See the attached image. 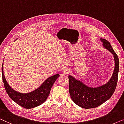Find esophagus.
<instances>
[{"instance_id":"esophagus-1","label":"esophagus","mask_w":124,"mask_h":124,"mask_svg":"<svg viewBox=\"0 0 124 124\" xmlns=\"http://www.w3.org/2000/svg\"><path fill=\"white\" fill-rule=\"evenodd\" d=\"M71 73V71L69 69H65L63 70V74L64 75H68L70 74Z\"/></svg>"}]
</instances>
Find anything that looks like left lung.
I'll use <instances>...</instances> for the list:
<instances>
[{"label": "left lung", "instance_id": "left-lung-1", "mask_svg": "<svg viewBox=\"0 0 124 124\" xmlns=\"http://www.w3.org/2000/svg\"><path fill=\"white\" fill-rule=\"evenodd\" d=\"M104 48L114 55L115 69L112 77L108 82L97 88H90L72 76H69V92L75 103L85 109L97 107L110 98L114 94L118 80L119 60L117 55L107 40L101 39Z\"/></svg>", "mask_w": 124, "mask_h": 124}]
</instances>
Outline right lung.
<instances>
[{"label":"right lung","instance_id":"1","mask_svg":"<svg viewBox=\"0 0 124 124\" xmlns=\"http://www.w3.org/2000/svg\"><path fill=\"white\" fill-rule=\"evenodd\" d=\"M1 72L5 89L9 97L17 104L26 109L32 108L43 103L49 95L50 89L55 80L60 76L58 74L50 76L37 89L30 93L23 94L15 91L8 85L3 73V63Z\"/></svg>","mask_w":124,"mask_h":124}]
</instances>
